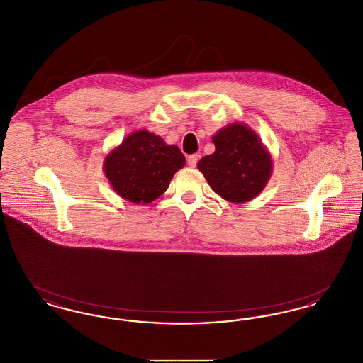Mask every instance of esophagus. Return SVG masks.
Segmentation results:
<instances>
[{"instance_id":"1","label":"esophagus","mask_w":363,"mask_h":363,"mask_svg":"<svg viewBox=\"0 0 363 363\" xmlns=\"http://www.w3.org/2000/svg\"><path fill=\"white\" fill-rule=\"evenodd\" d=\"M197 160H199V155H197V154L188 156V166H189V167H196Z\"/></svg>"}]
</instances>
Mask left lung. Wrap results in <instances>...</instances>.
<instances>
[{
  "instance_id": "8db88e82",
  "label": "left lung",
  "mask_w": 363,
  "mask_h": 363,
  "mask_svg": "<svg viewBox=\"0 0 363 363\" xmlns=\"http://www.w3.org/2000/svg\"><path fill=\"white\" fill-rule=\"evenodd\" d=\"M212 143L215 152L197 163L212 190L234 204L257 197L274 169L272 155L259 135L247 125L237 122L216 132Z\"/></svg>"
}]
</instances>
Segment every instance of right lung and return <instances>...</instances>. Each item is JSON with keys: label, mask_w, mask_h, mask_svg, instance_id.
Returning <instances> with one entry per match:
<instances>
[{"label": "right lung", "mask_w": 363, "mask_h": 363, "mask_svg": "<svg viewBox=\"0 0 363 363\" xmlns=\"http://www.w3.org/2000/svg\"><path fill=\"white\" fill-rule=\"evenodd\" d=\"M185 156L173 144L145 129L122 140L104 160V175L113 190L133 204H148L162 196Z\"/></svg>", "instance_id": "1"}]
</instances>
